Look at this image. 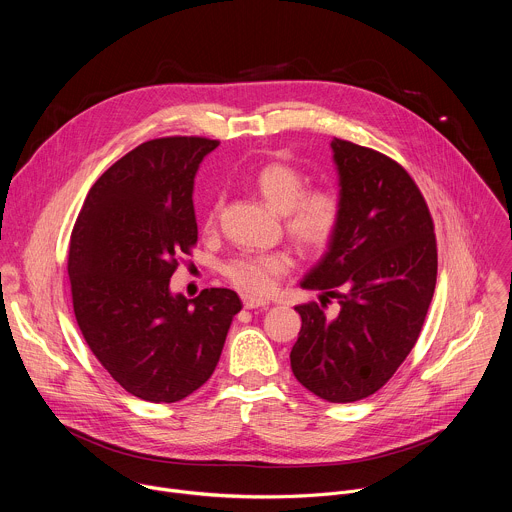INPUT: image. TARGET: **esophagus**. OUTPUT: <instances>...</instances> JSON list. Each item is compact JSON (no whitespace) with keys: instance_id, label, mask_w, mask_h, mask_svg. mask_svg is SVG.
<instances>
[{"instance_id":"34e87169","label":"esophagus","mask_w":512,"mask_h":512,"mask_svg":"<svg viewBox=\"0 0 512 512\" xmlns=\"http://www.w3.org/2000/svg\"><path fill=\"white\" fill-rule=\"evenodd\" d=\"M243 306L247 310H255V308H267L269 302H265L261 298H255V296H243Z\"/></svg>"}]
</instances>
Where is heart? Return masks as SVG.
<instances>
[{
  "label": "heart",
  "mask_w": 512,
  "mask_h": 512,
  "mask_svg": "<svg viewBox=\"0 0 512 512\" xmlns=\"http://www.w3.org/2000/svg\"><path fill=\"white\" fill-rule=\"evenodd\" d=\"M257 194L279 214L287 235L302 249H324L340 225V198L328 188H308V176L291 164L271 162L261 166L253 176ZM221 202H214L206 214V229L214 227L216 212ZM294 267L289 251L269 253H243L225 263L223 273L227 279L247 294H271L277 279Z\"/></svg>",
  "instance_id": "b5f03b06"
}]
</instances>
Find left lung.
<instances>
[{
    "instance_id": "1",
    "label": "left lung",
    "mask_w": 512,
    "mask_h": 512,
    "mask_svg": "<svg viewBox=\"0 0 512 512\" xmlns=\"http://www.w3.org/2000/svg\"><path fill=\"white\" fill-rule=\"evenodd\" d=\"M340 225L328 251L300 281L336 298L338 314L316 302L302 316L289 360L296 379L320 399L352 403L379 391L415 346L437 277L429 208L411 176L391 158L334 137ZM324 306V304H322Z\"/></svg>"
}]
</instances>
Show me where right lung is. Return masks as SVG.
Listing matches in <instances>:
<instances>
[{
	"instance_id": "add662e5",
	"label": "right lung",
	"mask_w": 512,
	"mask_h": 512,
	"mask_svg": "<svg viewBox=\"0 0 512 512\" xmlns=\"http://www.w3.org/2000/svg\"><path fill=\"white\" fill-rule=\"evenodd\" d=\"M218 145L162 137L137 145L89 190L70 235L77 324L105 371L133 397L176 403L202 387L243 304L210 287L186 300L170 277L198 241L194 176Z\"/></svg>"
}]
</instances>
